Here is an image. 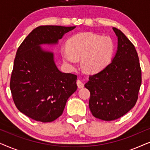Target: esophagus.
Instances as JSON below:
<instances>
[{"label":"esophagus","instance_id":"34e87169","mask_svg":"<svg viewBox=\"0 0 150 150\" xmlns=\"http://www.w3.org/2000/svg\"><path fill=\"white\" fill-rule=\"evenodd\" d=\"M76 84L78 85V87H79V89H81V88H83L84 87V84H83V82L81 81V80H77Z\"/></svg>","mask_w":150,"mask_h":150}]
</instances>
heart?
Instances as JSON below:
<instances>
[{
	"mask_svg": "<svg viewBox=\"0 0 150 150\" xmlns=\"http://www.w3.org/2000/svg\"><path fill=\"white\" fill-rule=\"evenodd\" d=\"M113 51L114 43L110 38L87 33L73 37L62 50V57L71 65L76 64L77 59H82L83 69L94 73L107 65Z\"/></svg>",
	"mask_w": 150,
	"mask_h": 150,
	"instance_id": "b5f03b06",
	"label": "heart"
}]
</instances>
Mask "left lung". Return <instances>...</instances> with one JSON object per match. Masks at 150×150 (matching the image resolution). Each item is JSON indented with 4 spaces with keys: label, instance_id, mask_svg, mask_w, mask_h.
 <instances>
[{
    "label": "left lung",
    "instance_id": "left-lung-1",
    "mask_svg": "<svg viewBox=\"0 0 150 150\" xmlns=\"http://www.w3.org/2000/svg\"><path fill=\"white\" fill-rule=\"evenodd\" d=\"M117 49L111 62L90 76L85 87L90 91L89 106L93 115L104 121L120 118L132 109L141 85L139 57L127 37L116 28Z\"/></svg>",
    "mask_w": 150,
    "mask_h": 150
}]
</instances>
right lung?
Masks as SVG:
<instances>
[{"label":"right lung","instance_id":"add662e5","mask_svg":"<svg viewBox=\"0 0 150 150\" xmlns=\"http://www.w3.org/2000/svg\"><path fill=\"white\" fill-rule=\"evenodd\" d=\"M76 26H41L30 33L16 52L10 81L12 97L20 112L35 121L51 122L62 115L68 98L76 91L77 76L63 73L52 51Z\"/></svg>","mask_w":150,"mask_h":150}]
</instances>
